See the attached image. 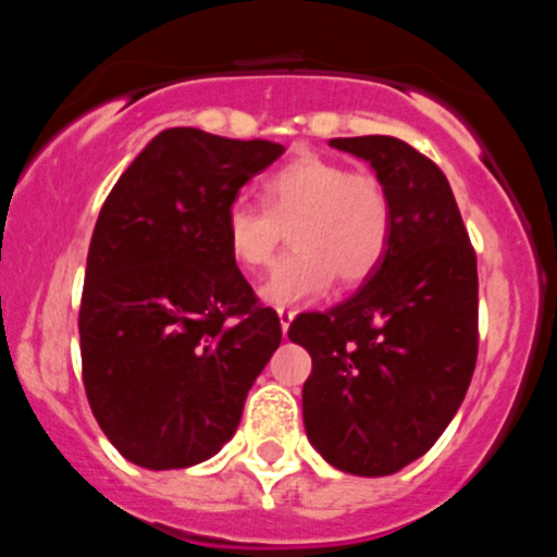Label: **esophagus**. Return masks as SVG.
Returning <instances> with one entry per match:
<instances>
[{"label": "esophagus", "instance_id": "obj_1", "mask_svg": "<svg viewBox=\"0 0 557 557\" xmlns=\"http://www.w3.org/2000/svg\"><path fill=\"white\" fill-rule=\"evenodd\" d=\"M293 318H295L293 309H278V321H282L284 337H287V329H289V323H293Z\"/></svg>", "mask_w": 557, "mask_h": 557}]
</instances>
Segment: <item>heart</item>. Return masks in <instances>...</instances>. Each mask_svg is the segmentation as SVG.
I'll list each match as a JSON object with an SVG mask.
<instances>
[{"mask_svg":"<svg viewBox=\"0 0 557 557\" xmlns=\"http://www.w3.org/2000/svg\"><path fill=\"white\" fill-rule=\"evenodd\" d=\"M262 209L234 203L225 211V245L243 270L273 262L287 231L293 250L262 287L275 307L321 298L334 275L357 287L376 273L393 236L391 189L376 172L351 170L321 152H298L264 175Z\"/></svg>","mask_w":557,"mask_h":557,"instance_id":"b5f03b06","label":"heart"}]
</instances>
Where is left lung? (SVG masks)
I'll use <instances>...</instances> for the list:
<instances>
[{
    "instance_id": "left-lung-1",
    "label": "left lung",
    "mask_w": 557,
    "mask_h": 557,
    "mask_svg": "<svg viewBox=\"0 0 557 557\" xmlns=\"http://www.w3.org/2000/svg\"><path fill=\"white\" fill-rule=\"evenodd\" d=\"M366 159L393 198V236L371 278L289 339L312 357L304 424L339 471L385 476L432 449L476 366V253L441 166L393 136L329 141Z\"/></svg>"
}]
</instances>
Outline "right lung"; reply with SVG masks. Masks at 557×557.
Segmentation results:
<instances>
[{
    "label": "right lung",
    "instance_id": "obj_1",
    "mask_svg": "<svg viewBox=\"0 0 557 557\" xmlns=\"http://www.w3.org/2000/svg\"><path fill=\"white\" fill-rule=\"evenodd\" d=\"M284 152L198 127L161 131L113 184L88 245L83 387L122 455L152 471L218 455L282 343L225 245V211Z\"/></svg>",
    "mask_w": 557,
    "mask_h": 557
}]
</instances>
